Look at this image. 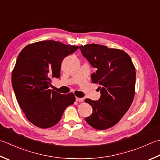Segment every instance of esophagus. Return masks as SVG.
<instances>
[{"label":"esophagus","mask_w":160,"mask_h":160,"mask_svg":"<svg viewBox=\"0 0 160 160\" xmlns=\"http://www.w3.org/2000/svg\"><path fill=\"white\" fill-rule=\"evenodd\" d=\"M76 101H78V102H83L84 101V99L83 98H78V97H76Z\"/></svg>","instance_id":"esophagus-1"}]
</instances>
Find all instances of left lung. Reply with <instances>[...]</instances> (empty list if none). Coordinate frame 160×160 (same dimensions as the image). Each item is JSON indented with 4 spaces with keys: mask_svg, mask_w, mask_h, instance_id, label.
Segmentation results:
<instances>
[{
    "mask_svg": "<svg viewBox=\"0 0 160 160\" xmlns=\"http://www.w3.org/2000/svg\"><path fill=\"white\" fill-rule=\"evenodd\" d=\"M81 53L96 71L92 75L93 83H98L101 98H87L92 115L87 123L96 130L114 126L129 109L133 101L136 72L131 58L119 49L91 43L80 47Z\"/></svg>",
    "mask_w": 160,
    "mask_h": 160,
    "instance_id": "obj_1",
    "label": "left lung"
}]
</instances>
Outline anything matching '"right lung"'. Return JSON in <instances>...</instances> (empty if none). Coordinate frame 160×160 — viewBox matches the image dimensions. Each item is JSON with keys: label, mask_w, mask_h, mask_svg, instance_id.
<instances>
[{"label": "right lung", "mask_w": 160, "mask_h": 160, "mask_svg": "<svg viewBox=\"0 0 160 160\" xmlns=\"http://www.w3.org/2000/svg\"><path fill=\"white\" fill-rule=\"evenodd\" d=\"M78 48L56 41H42L28 45L18 55L12 71V87L18 105L34 126H54L76 101L73 93L63 95L49 87L51 78L60 76L63 59Z\"/></svg>", "instance_id": "obj_1"}]
</instances>
